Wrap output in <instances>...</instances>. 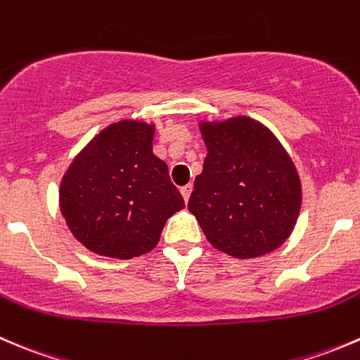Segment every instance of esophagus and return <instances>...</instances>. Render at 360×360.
Listing matches in <instances>:
<instances>
[{
    "label": "esophagus",
    "mask_w": 360,
    "mask_h": 360,
    "mask_svg": "<svg viewBox=\"0 0 360 360\" xmlns=\"http://www.w3.org/2000/svg\"><path fill=\"white\" fill-rule=\"evenodd\" d=\"M191 190H193V186H191V184H186V186H183V188H181V195H183L184 202H188V198H190V195H191Z\"/></svg>",
    "instance_id": "34e87169"
}]
</instances>
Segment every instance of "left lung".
I'll return each mask as SVG.
<instances>
[{"instance_id": "1", "label": "left lung", "mask_w": 360, "mask_h": 360, "mask_svg": "<svg viewBox=\"0 0 360 360\" xmlns=\"http://www.w3.org/2000/svg\"><path fill=\"white\" fill-rule=\"evenodd\" d=\"M207 156L188 209L216 250L255 258L294 230L302 190L297 169L273 131L246 116L200 123Z\"/></svg>"}]
</instances>
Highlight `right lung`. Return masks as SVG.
Here are the masks:
<instances>
[{"instance_id": "right-lung-1", "label": "right lung", "mask_w": 360, "mask_h": 360, "mask_svg": "<svg viewBox=\"0 0 360 360\" xmlns=\"http://www.w3.org/2000/svg\"><path fill=\"white\" fill-rule=\"evenodd\" d=\"M155 124L124 120L100 131L70 163L59 207L73 237L93 253L127 260L158 244L184 207L165 162L153 155Z\"/></svg>"}]
</instances>
